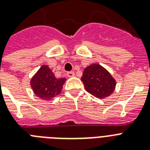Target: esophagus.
Wrapping results in <instances>:
<instances>
[{"label":"esophagus","mask_w":150,"mask_h":150,"mask_svg":"<svg viewBox=\"0 0 150 150\" xmlns=\"http://www.w3.org/2000/svg\"><path fill=\"white\" fill-rule=\"evenodd\" d=\"M74 75H75V73L73 72V71L67 73V76H68V77H73V76H74Z\"/></svg>","instance_id":"esophagus-1"}]
</instances>
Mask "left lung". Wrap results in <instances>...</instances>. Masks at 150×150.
Masks as SVG:
<instances>
[{"label": "left lung", "mask_w": 150, "mask_h": 150, "mask_svg": "<svg viewBox=\"0 0 150 150\" xmlns=\"http://www.w3.org/2000/svg\"><path fill=\"white\" fill-rule=\"evenodd\" d=\"M88 93L98 98L109 96L115 90L116 82L104 67L93 64L84 70L81 77Z\"/></svg>", "instance_id": "1"}]
</instances>
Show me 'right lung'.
<instances>
[{
  "label": "right lung",
  "mask_w": 150,
  "mask_h": 150,
  "mask_svg": "<svg viewBox=\"0 0 150 150\" xmlns=\"http://www.w3.org/2000/svg\"><path fill=\"white\" fill-rule=\"evenodd\" d=\"M65 78H56L47 65H43L31 80L33 92L43 100H50L59 95L62 90Z\"/></svg>",
  "instance_id": "1"
}]
</instances>
